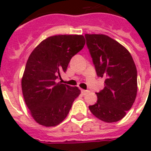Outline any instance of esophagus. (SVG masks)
<instances>
[{
  "label": "esophagus",
  "mask_w": 151,
  "mask_h": 151,
  "mask_svg": "<svg viewBox=\"0 0 151 151\" xmlns=\"http://www.w3.org/2000/svg\"><path fill=\"white\" fill-rule=\"evenodd\" d=\"M81 93H82L83 95H85L86 93H88V91H87V90L81 89Z\"/></svg>",
  "instance_id": "34e87169"
}]
</instances>
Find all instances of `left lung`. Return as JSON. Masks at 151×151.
I'll return each instance as SVG.
<instances>
[{"label":"left lung","instance_id":"1","mask_svg":"<svg viewBox=\"0 0 151 151\" xmlns=\"http://www.w3.org/2000/svg\"><path fill=\"white\" fill-rule=\"evenodd\" d=\"M86 44L97 76L105 87L97 92V102L89 106L97 118L118 122L133 105L137 94V70L131 54L124 46L104 34H85Z\"/></svg>","mask_w":151,"mask_h":151}]
</instances>
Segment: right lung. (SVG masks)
<instances>
[{"instance_id":"add662e5","label":"right lung","mask_w":151,"mask_h":151,"mask_svg":"<svg viewBox=\"0 0 151 151\" xmlns=\"http://www.w3.org/2000/svg\"><path fill=\"white\" fill-rule=\"evenodd\" d=\"M85 44L82 35L52 36L41 41L28 58L22 78V95L39 124L53 127L60 124L80 95L78 87L57 82V79Z\"/></svg>"}]
</instances>
